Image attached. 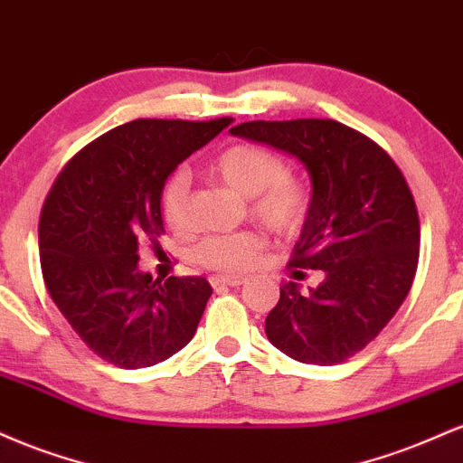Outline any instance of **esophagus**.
<instances>
[{
  "label": "esophagus",
  "mask_w": 463,
  "mask_h": 463,
  "mask_svg": "<svg viewBox=\"0 0 463 463\" xmlns=\"http://www.w3.org/2000/svg\"><path fill=\"white\" fill-rule=\"evenodd\" d=\"M211 283H213V285L239 287V285L246 283V279H243L241 274H220V276H213V279H211Z\"/></svg>",
  "instance_id": "esophagus-1"
}]
</instances>
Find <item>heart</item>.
Listing matches in <instances>:
<instances>
[{"label": "heart", "instance_id": "b5f03b06", "mask_svg": "<svg viewBox=\"0 0 463 463\" xmlns=\"http://www.w3.org/2000/svg\"><path fill=\"white\" fill-rule=\"evenodd\" d=\"M222 183L248 198V213L276 235L298 231L309 213V187L287 172L279 154L257 143L226 147L213 161ZM161 215L174 232L189 231V174L178 169L161 191ZM263 250V237L254 231L206 237L195 248V259L211 269H241L252 265Z\"/></svg>", "mask_w": 463, "mask_h": 463}]
</instances>
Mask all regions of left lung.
Masks as SVG:
<instances>
[{
  "instance_id": "1",
  "label": "left lung",
  "mask_w": 463,
  "mask_h": 463,
  "mask_svg": "<svg viewBox=\"0 0 463 463\" xmlns=\"http://www.w3.org/2000/svg\"><path fill=\"white\" fill-rule=\"evenodd\" d=\"M231 135L296 156L313 184L289 268L322 269L324 280L309 294L291 280L280 287L268 339L302 364H342L383 331L411 289L420 257L411 189L383 147L339 121H246Z\"/></svg>"
}]
</instances>
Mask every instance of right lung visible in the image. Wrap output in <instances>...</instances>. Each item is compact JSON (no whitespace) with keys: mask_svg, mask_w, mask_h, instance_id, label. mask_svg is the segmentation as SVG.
Segmentation results:
<instances>
[{"mask_svg":"<svg viewBox=\"0 0 463 463\" xmlns=\"http://www.w3.org/2000/svg\"><path fill=\"white\" fill-rule=\"evenodd\" d=\"M231 121L117 126L82 147L47 194L39 222L45 287L87 348L117 368L161 364L195 335L213 294L209 280H152L137 265L139 246L165 231V180Z\"/></svg>","mask_w":463,"mask_h":463,"instance_id":"obj_1","label":"right lung"}]
</instances>
